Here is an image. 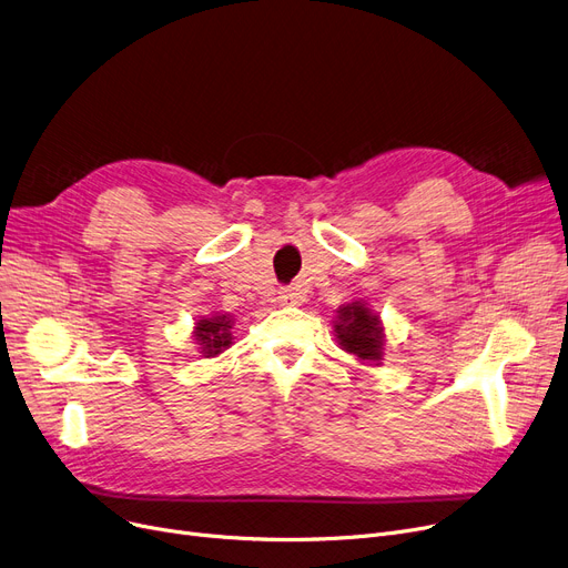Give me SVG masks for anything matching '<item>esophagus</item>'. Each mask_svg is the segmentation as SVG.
I'll return each mask as SVG.
<instances>
[{"mask_svg":"<svg viewBox=\"0 0 568 568\" xmlns=\"http://www.w3.org/2000/svg\"><path fill=\"white\" fill-rule=\"evenodd\" d=\"M278 304L281 306H296L302 304V292H296V287H285L278 292Z\"/></svg>","mask_w":568,"mask_h":568,"instance_id":"34e87169","label":"esophagus"}]
</instances>
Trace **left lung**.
Returning <instances> with one entry per match:
<instances>
[{"mask_svg":"<svg viewBox=\"0 0 568 568\" xmlns=\"http://www.w3.org/2000/svg\"><path fill=\"white\" fill-rule=\"evenodd\" d=\"M336 313L334 332L341 349L352 354L359 364L379 366L384 356V326L379 315L373 313L366 302L343 304Z\"/></svg>","mask_w":568,"mask_h":568,"instance_id":"left-lung-1","label":"left lung"}]
</instances>
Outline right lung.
Masks as SVG:
<instances>
[{
  "label": "right lung",
  "mask_w": 568,
  "mask_h": 568,
  "mask_svg": "<svg viewBox=\"0 0 568 568\" xmlns=\"http://www.w3.org/2000/svg\"><path fill=\"white\" fill-rule=\"evenodd\" d=\"M232 315L202 317L193 326V338L200 345L202 356H216L232 345Z\"/></svg>",
  "instance_id": "1"
}]
</instances>
